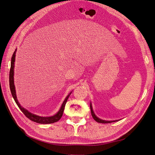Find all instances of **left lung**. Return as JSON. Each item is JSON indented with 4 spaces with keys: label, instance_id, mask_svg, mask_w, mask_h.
<instances>
[{
    "label": "left lung",
    "instance_id": "left-lung-1",
    "mask_svg": "<svg viewBox=\"0 0 155 155\" xmlns=\"http://www.w3.org/2000/svg\"><path fill=\"white\" fill-rule=\"evenodd\" d=\"M90 107H91V114H92V117L94 118V119L96 122H97V123H104V124H105V123H113V122L118 121L117 120H102V119H100V118H99V117H97L96 116V115L95 114V113H94V110H93L92 105V104H91V103Z\"/></svg>",
    "mask_w": 155,
    "mask_h": 155
}]
</instances>
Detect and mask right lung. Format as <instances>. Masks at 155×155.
Here are the masks:
<instances>
[{
  "instance_id": "add662e5",
  "label": "right lung",
  "mask_w": 155,
  "mask_h": 155,
  "mask_svg": "<svg viewBox=\"0 0 155 155\" xmlns=\"http://www.w3.org/2000/svg\"><path fill=\"white\" fill-rule=\"evenodd\" d=\"M16 51H17V49H15V51L14 52L12 58H11V70H10V73H9V85H10V89H11V92L12 94V95L13 97V98L16 103V104L18 105V106L19 108L21 109V110L23 112V114L25 115L28 119H29L31 120L34 121L35 123H39V124H51L56 123V122L58 121L61 117L63 116V113L64 111V106L65 104H66L67 100L68 99L69 96L71 94L72 92H71L67 96L66 98L64 99V101L63 102L61 107L60 108L59 110L58 111L56 114L52 116H49V117H42V116H39L38 115L35 114H32L31 112H29L27 109L25 108H24L22 106H21V104H19V101H18L17 99V96H16V93H15V85H14V62H15V53Z\"/></svg>"
}]
</instances>
